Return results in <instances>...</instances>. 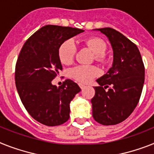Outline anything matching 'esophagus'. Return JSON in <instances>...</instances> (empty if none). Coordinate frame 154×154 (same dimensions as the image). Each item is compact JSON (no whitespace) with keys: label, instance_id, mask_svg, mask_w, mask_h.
Masks as SVG:
<instances>
[{"label":"esophagus","instance_id":"obj_1","mask_svg":"<svg viewBox=\"0 0 154 154\" xmlns=\"http://www.w3.org/2000/svg\"><path fill=\"white\" fill-rule=\"evenodd\" d=\"M79 87L82 89H82H84L85 87H86V86H85L84 84H82V83H79Z\"/></svg>","mask_w":154,"mask_h":154}]
</instances>
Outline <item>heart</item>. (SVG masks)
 <instances>
[{"instance_id":"1","label":"heart","mask_w":154,"mask_h":154,"mask_svg":"<svg viewBox=\"0 0 154 154\" xmlns=\"http://www.w3.org/2000/svg\"><path fill=\"white\" fill-rule=\"evenodd\" d=\"M84 45L91 51L95 53V60L98 62L104 63L106 61L105 51L107 45L102 39L92 37L84 41ZM77 52L75 44L71 39L64 41L58 49V57L62 63L68 65L74 60L75 56ZM98 75V70L94 66L79 65L71 70V75L79 82L87 83Z\"/></svg>"}]
</instances>
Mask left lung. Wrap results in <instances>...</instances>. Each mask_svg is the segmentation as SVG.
<instances>
[{
  "label": "left lung",
  "instance_id": "left-lung-1",
  "mask_svg": "<svg viewBox=\"0 0 154 154\" xmlns=\"http://www.w3.org/2000/svg\"><path fill=\"white\" fill-rule=\"evenodd\" d=\"M105 34L113 50V63L109 72L97 79L91 99L93 117L102 125L120 124L138 105L145 80V67L137 45L115 29H97ZM108 91L104 90L109 85Z\"/></svg>",
  "mask_w": 154,
  "mask_h": 154
}]
</instances>
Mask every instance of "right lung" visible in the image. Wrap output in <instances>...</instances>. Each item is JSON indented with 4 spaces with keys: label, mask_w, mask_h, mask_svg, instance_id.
Instances as JSON below:
<instances>
[{
    "label": "right lung",
    "mask_w": 154,
    "mask_h": 154,
    "mask_svg": "<svg viewBox=\"0 0 154 154\" xmlns=\"http://www.w3.org/2000/svg\"><path fill=\"white\" fill-rule=\"evenodd\" d=\"M83 31L46 25L26 40L18 57L15 72L18 94L28 113L44 125H61L69 119L70 102L81 89L71 79L59 87L52 84V80L62 70L60 45Z\"/></svg>",
    "instance_id": "right-lung-1"
}]
</instances>
